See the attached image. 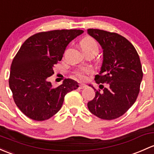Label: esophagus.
<instances>
[{
    "label": "esophagus",
    "instance_id": "1",
    "mask_svg": "<svg viewBox=\"0 0 154 154\" xmlns=\"http://www.w3.org/2000/svg\"><path fill=\"white\" fill-rule=\"evenodd\" d=\"M85 87H86V85H85V84H80V85H79V88H80V89H83Z\"/></svg>",
    "mask_w": 154,
    "mask_h": 154
}]
</instances>
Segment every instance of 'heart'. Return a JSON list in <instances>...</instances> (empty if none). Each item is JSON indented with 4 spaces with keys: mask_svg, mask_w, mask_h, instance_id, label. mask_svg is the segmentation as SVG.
Listing matches in <instances>:
<instances>
[{
    "mask_svg": "<svg viewBox=\"0 0 154 154\" xmlns=\"http://www.w3.org/2000/svg\"><path fill=\"white\" fill-rule=\"evenodd\" d=\"M80 46L85 53L94 52L97 54L99 51V44L94 38L86 37L80 41ZM91 69L88 67H82L77 69L74 72V74L80 80H85L87 74L91 72Z\"/></svg>",
    "mask_w": 154,
    "mask_h": 154,
    "instance_id": "obj_1",
    "label": "heart"
}]
</instances>
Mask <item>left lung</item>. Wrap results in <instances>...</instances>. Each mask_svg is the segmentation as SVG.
<instances>
[{"mask_svg": "<svg viewBox=\"0 0 154 154\" xmlns=\"http://www.w3.org/2000/svg\"><path fill=\"white\" fill-rule=\"evenodd\" d=\"M87 32L101 45L103 62L101 71L95 76V97L88 103L91 113L106 120L122 116L137 100L143 72L140 57L129 40L115 32L88 29ZM103 90V91H101Z\"/></svg>", "mask_w": 154, "mask_h": 154, "instance_id": "1", "label": "left lung"}]
</instances>
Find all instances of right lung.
I'll use <instances>...</instances> for the list:
<instances>
[{
	"instance_id": "obj_1",
	"label": "right lung",
	"mask_w": 154,
	"mask_h": 154,
	"mask_svg": "<svg viewBox=\"0 0 154 154\" xmlns=\"http://www.w3.org/2000/svg\"><path fill=\"white\" fill-rule=\"evenodd\" d=\"M83 33L80 29H62L35 34L23 43L13 59L9 88L16 106L35 121L47 120L56 114L65 95L79 87L72 79L53 87L47 80L53 67L62 60L66 46Z\"/></svg>"
}]
</instances>
